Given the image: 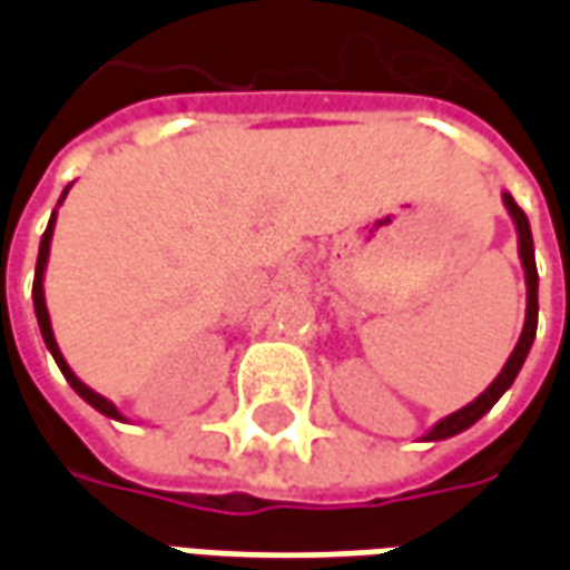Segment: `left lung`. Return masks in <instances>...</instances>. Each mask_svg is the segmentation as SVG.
<instances>
[{
  "mask_svg": "<svg viewBox=\"0 0 570 570\" xmlns=\"http://www.w3.org/2000/svg\"><path fill=\"white\" fill-rule=\"evenodd\" d=\"M503 207L507 213L513 216V225H515V235H519V259H522V268H525V326H522V335H519V342H515L513 354L510 360L503 363V370L498 372V379L482 391V394L473 400V403H466L464 409H458L452 415H445L440 419L433 428L421 436L424 442H440V440H449L454 433H461V430L473 428L485 412H489L498 400H501L507 391H510V384L515 382V375L522 370V363H525L528 351L534 345V335H538V265H534V240H531V225H528V216L522 213V207L515 204L513 195L510 191H503Z\"/></svg>",
  "mask_w": 570,
  "mask_h": 570,
  "instance_id": "1",
  "label": "left lung"
}]
</instances>
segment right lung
Returning a JSON list of instances; mask_svg holds the SVG:
<instances>
[{
  "label": "right lung",
  "instance_id": "right-lung-1",
  "mask_svg": "<svg viewBox=\"0 0 570 570\" xmlns=\"http://www.w3.org/2000/svg\"><path fill=\"white\" fill-rule=\"evenodd\" d=\"M69 186L63 188V195H60V200H57V207L63 204V198H67ZM55 223H57V210L51 213V219H48V228H45L42 235V244H39V259H36V281H32V305H36V321H39V330H42V338L45 345H48V351H51V357H55V363L60 366V372L67 375V382L72 384V391L88 403V406H94L100 415H106V419H116V421H125V415L118 412L116 403H109L106 396H100L97 391H91L88 384L81 382L76 372L69 370V363L63 360V354H60V347H57V338H55V330H51V317H48V305H45V268H48V253H51V237H55Z\"/></svg>",
  "mask_w": 570,
  "mask_h": 570
}]
</instances>
